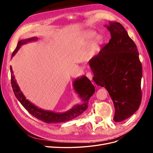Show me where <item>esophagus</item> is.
Returning <instances> with one entry per match:
<instances>
[{"instance_id": "esophagus-1", "label": "esophagus", "mask_w": 153, "mask_h": 153, "mask_svg": "<svg viewBox=\"0 0 153 153\" xmlns=\"http://www.w3.org/2000/svg\"><path fill=\"white\" fill-rule=\"evenodd\" d=\"M85 75H86V76L89 78V80H92V72L91 71H87V73H86V74H85Z\"/></svg>"}]
</instances>
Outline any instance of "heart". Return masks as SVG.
<instances>
[{"label":"heart","mask_w":153,"mask_h":153,"mask_svg":"<svg viewBox=\"0 0 153 153\" xmlns=\"http://www.w3.org/2000/svg\"><path fill=\"white\" fill-rule=\"evenodd\" d=\"M96 32L93 30H87L85 32L82 36V41L84 42H90V41L93 39L94 37L96 36ZM103 36H98L96 38L94 43V47H98L99 45H100L101 43H103Z\"/></svg>","instance_id":"obj_1"}]
</instances>
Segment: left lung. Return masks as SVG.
I'll use <instances>...</instances> for the list:
<instances>
[{
	"label": "left lung",
	"instance_id": "obj_1",
	"mask_svg": "<svg viewBox=\"0 0 153 153\" xmlns=\"http://www.w3.org/2000/svg\"><path fill=\"white\" fill-rule=\"evenodd\" d=\"M111 39L89 61L97 85L105 87L114 104V121H124L139 108L142 66L137 46L119 22L106 26Z\"/></svg>",
	"mask_w": 153,
	"mask_h": 153
}]
</instances>
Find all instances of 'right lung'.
<instances>
[{"mask_svg":"<svg viewBox=\"0 0 153 153\" xmlns=\"http://www.w3.org/2000/svg\"><path fill=\"white\" fill-rule=\"evenodd\" d=\"M37 38H32L27 39L21 40L17 44L16 49L13 51L12 57L15 55L17 51L19 50L22 45H24L29 41H35ZM11 74V83L13 90L16 98L20 101L23 106L28 111V112L40 121L46 123H55L65 122L71 120L72 119L78 117L81 115L88 107V103L91 97L94 93L95 87L94 85L92 84L89 78L86 76H82V78H77L74 82V88L76 92L79 95L80 98L82 100V103L80 105H75L70 110L68 111L65 113H55L50 111H46L42 109L38 108L37 106L32 104L30 102L26 100L24 94L20 91L16 82L15 80V77L13 75L12 67H10Z\"/></svg>","mask_w":153,"mask_h":153,"instance_id":"1","label":"right lung"}]
</instances>
